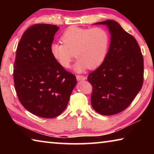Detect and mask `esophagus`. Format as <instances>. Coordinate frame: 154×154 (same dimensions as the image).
Masks as SVG:
<instances>
[{"mask_svg":"<svg viewBox=\"0 0 154 154\" xmlns=\"http://www.w3.org/2000/svg\"><path fill=\"white\" fill-rule=\"evenodd\" d=\"M76 78L77 81H83L86 79V77L83 76V75H76Z\"/></svg>","mask_w":154,"mask_h":154,"instance_id":"obj_1","label":"esophagus"}]
</instances>
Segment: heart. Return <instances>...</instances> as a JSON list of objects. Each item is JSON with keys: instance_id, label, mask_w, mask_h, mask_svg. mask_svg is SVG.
I'll return each instance as SVG.
<instances>
[{"instance_id": "b5f03b06", "label": "heart", "mask_w": 154, "mask_h": 154, "mask_svg": "<svg viewBox=\"0 0 154 154\" xmlns=\"http://www.w3.org/2000/svg\"><path fill=\"white\" fill-rule=\"evenodd\" d=\"M64 44L54 43L50 46L52 56L64 68L74 58L78 59L73 70L82 72L88 68L94 69L103 63L107 54L109 36L103 28H68L61 36Z\"/></svg>"}]
</instances>
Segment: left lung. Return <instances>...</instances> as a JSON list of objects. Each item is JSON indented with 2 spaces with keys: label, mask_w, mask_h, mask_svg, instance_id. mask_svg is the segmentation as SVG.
I'll use <instances>...</instances> for the list:
<instances>
[{
  "label": "left lung",
  "mask_w": 154,
  "mask_h": 154,
  "mask_svg": "<svg viewBox=\"0 0 154 154\" xmlns=\"http://www.w3.org/2000/svg\"><path fill=\"white\" fill-rule=\"evenodd\" d=\"M94 24L106 25L111 37L102 64L88 77L93 88L91 103L97 113L111 116L126 109L141 89L143 58L134 36L116 21Z\"/></svg>",
  "instance_id": "1"
}]
</instances>
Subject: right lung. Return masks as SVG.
Wrapping results in <instances>:
<instances>
[{"label":"right lung","mask_w":154,"mask_h":154,"mask_svg":"<svg viewBox=\"0 0 154 154\" xmlns=\"http://www.w3.org/2000/svg\"><path fill=\"white\" fill-rule=\"evenodd\" d=\"M56 25L35 24L25 31L17 45L14 62L15 91L24 107L35 116L53 118L60 115L77 84L52 56L50 46Z\"/></svg>","instance_id":"add662e5"}]
</instances>
